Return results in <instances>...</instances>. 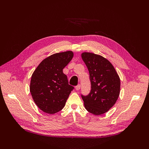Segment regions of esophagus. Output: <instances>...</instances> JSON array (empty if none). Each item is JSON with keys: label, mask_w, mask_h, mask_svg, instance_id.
Here are the masks:
<instances>
[{"label": "esophagus", "mask_w": 149, "mask_h": 149, "mask_svg": "<svg viewBox=\"0 0 149 149\" xmlns=\"http://www.w3.org/2000/svg\"><path fill=\"white\" fill-rule=\"evenodd\" d=\"M80 88H81L80 84H78V85H77V86H76L75 87V89H76V91H78V90L80 89Z\"/></svg>", "instance_id": "34e87169"}]
</instances>
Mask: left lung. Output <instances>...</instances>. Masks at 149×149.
Wrapping results in <instances>:
<instances>
[{"mask_svg":"<svg viewBox=\"0 0 149 149\" xmlns=\"http://www.w3.org/2000/svg\"><path fill=\"white\" fill-rule=\"evenodd\" d=\"M81 57L88 69L91 85L88 95H81L84 107L93 114H103L115 104L119 97V76L110 61L103 56L84 52Z\"/></svg>","mask_w":149,"mask_h":149,"instance_id":"left-lung-1","label":"left lung"}]
</instances>
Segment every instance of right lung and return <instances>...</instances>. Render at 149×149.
<instances>
[{
  "mask_svg": "<svg viewBox=\"0 0 149 149\" xmlns=\"http://www.w3.org/2000/svg\"><path fill=\"white\" fill-rule=\"evenodd\" d=\"M73 57L71 51L53 54L40 63L33 73L30 91L36 105L44 112L55 114L65 107L74 87L68 84L63 70Z\"/></svg>",
  "mask_w": 149,
  "mask_h": 149,
  "instance_id": "1",
  "label": "right lung"
}]
</instances>
